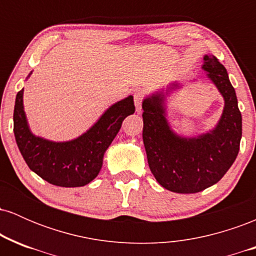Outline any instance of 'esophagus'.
Wrapping results in <instances>:
<instances>
[{"label": "esophagus", "instance_id": "esophagus-1", "mask_svg": "<svg viewBox=\"0 0 256 256\" xmlns=\"http://www.w3.org/2000/svg\"><path fill=\"white\" fill-rule=\"evenodd\" d=\"M143 98H144V92H143L142 90L134 91V104H136V112H137V113H140V110H142Z\"/></svg>", "mask_w": 256, "mask_h": 256}]
</instances>
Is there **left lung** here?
I'll use <instances>...</instances> for the list:
<instances>
[{"label":"left lung","instance_id":"obj_1","mask_svg":"<svg viewBox=\"0 0 256 256\" xmlns=\"http://www.w3.org/2000/svg\"><path fill=\"white\" fill-rule=\"evenodd\" d=\"M202 70L224 98L218 124L206 134L185 137L172 130L166 98L183 85L173 82L146 96L143 108V143L149 168L158 183L170 192L195 194L224 177L240 152L242 116L228 71L213 55H204Z\"/></svg>","mask_w":256,"mask_h":256}]
</instances>
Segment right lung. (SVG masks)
Wrapping results in <instances>:
<instances>
[{"label":"right lung","instance_id":"add662e5","mask_svg":"<svg viewBox=\"0 0 256 256\" xmlns=\"http://www.w3.org/2000/svg\"><path fill=\"white\" fill-rule=\"evenodd\" d=\"M30 74L26 79L30 78ZM24 89L16 94L14 136L25 162L40 178L56 186H84L101 171L104 152L128 116L134 113V96L112 104L86 132L71 140L54 142L36 136L24 110Z\"/></svg>","mask_w":256,"mask_h":256}]
</instances>
